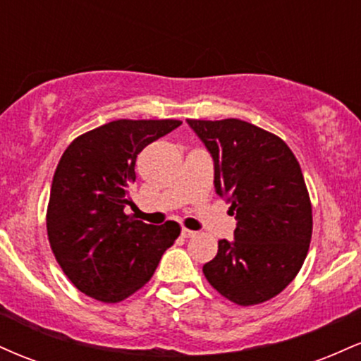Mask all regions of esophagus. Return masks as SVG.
I'll return each mask as SVG.
<instances>
[{
  "label": "esophagus",
  "instance_id": "esophagus-1",
  "mask_svg": "<svg viewBox=\"0 0 361 361\" xmlns=\"http://www.w3.org/2000/svg\"><path fill=\"white\" fill-rule=\"evenodd\" d=\"M193 235H197V233L195 231H190V229H181V238H193Z\"/></svg>",
  "mask_w": 361,
  "mask_h": 361
}]
</instances>
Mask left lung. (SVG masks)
Segmentation results:
<instances>
[{
    "label": "left lung",
    "mask_w": 361,
    "mask_h": 361,
    "mask_svg": "<svg viewBox=\"0 0 361 361\" xmlns=\"http://www.w3.org/2000/svg\"><path fill=\"white\" fill-rule=\"evenodd\" d=\"M214 159V186L231 205L234 241L221 239L204 275L238 305L270 300L295 279L312 235L302 169L280 137L238 118L186 120Z\"/></svg>",
    "instance_id": "obj_1"
}]
</instances>
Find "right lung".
<instances>
[{"label": "right lung", "mask_w": 361, "mask_h": 361, "mask_svg": "<svg viewBox=\"0 0 361 361\" xmlns=\"http://www.w3.org/2000/svg\"><path fill=\"white\" fill-rule=\"evenodd\" d=\"M180 120H115L74 139L54 173L47 234L74 287L102 302H120L154 275L180 235L169 221L152 226L126 215L135 159Z\"/></svg>", "instance_id": "1"}]
</instances>
